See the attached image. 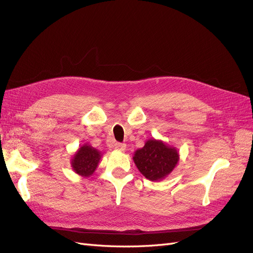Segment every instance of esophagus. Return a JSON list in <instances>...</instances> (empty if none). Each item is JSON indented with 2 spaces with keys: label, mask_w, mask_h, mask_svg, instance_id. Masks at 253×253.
<instances>
[{
  "label": "esophagus",
  "mask_w": 253,
  "mask_h": 253,
  "mask_svg": "<svg viewBox=\"0 0 253 253\" xmlns=\"http://www.w3.org/2000/svg\"><path fill=\"white\" fill-rule=\"evenodd\" d=\"M114 147H115V149H116V150H119V151H125V150H126V143L115 142V143H114Z\"/></svg>",
  "instance_id": "1"
}]
</instances>
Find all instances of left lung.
Masks as SVG:
<instances>
[{"mask_svg": "<svg viewBox=\"0 0 253 253\" xmlns=\"http://www.w3.org/2000/svg\"><path fill=\"white\" fill-rule=\"evenodd\" d=\"M138 170L145 178L156 181L165 178L177 165L178 153L162 141L148 140L133 157Z\"/></svg>", "mask_w": 253, "mask_h": 253, "instance_id": "left-lung-1", "label": "left lung"}]
</instances>
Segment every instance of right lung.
I'll return each mask as SVG.
<instances>
[{
	"label": "right lung",
	"instance_id": "1",
	"mask_svg": "<svg viewBox=\"0 0 253 253\" xmlns=\"http://www.w3.org/2000/svg\"><path fill=\"white\" fill-rule=\"evenodd\" d=\"M100 157V152L89 145H83L74 156L73 169L79 175L89 176L96 170Z\"/></svg>",
	"mask_w": 253,
	"mask_h": 253
}]
</instances>
